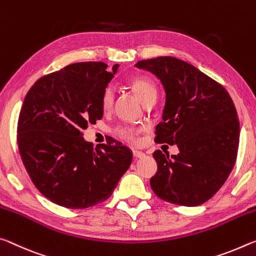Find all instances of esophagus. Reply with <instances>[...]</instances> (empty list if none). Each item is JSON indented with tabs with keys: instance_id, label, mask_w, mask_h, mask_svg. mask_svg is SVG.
Masks as SVG:
<instances>
[{
	"instance_id": "esophagus-1",
	"label": "esophagus",
	"mask_w": 256,
	"mask_h": 256,
	"mask_svg": "<svg viewBox=\"0 0 256 256\" xmlns=\"http://www.w3.org/2000/svg\"><path fill=\"white\" fill-rule=\"evenodd\" d=\"M132 156L134 158H143L145 154L143 152H140V150H132Z\"/></svg>"
}]
</instances>
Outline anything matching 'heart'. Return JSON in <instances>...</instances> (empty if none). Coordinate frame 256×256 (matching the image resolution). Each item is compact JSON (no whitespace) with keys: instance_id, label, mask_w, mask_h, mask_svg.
<instances>
[{"instance_id":"heart-1","label":"heart","mask_w":256,"mask_h":256,"mask_svg":"<svg viewBox=\"0 0 256 256\" xmlns=\"http://www.w3.org/2000/svg\"><path fill=\"white\" fill-rule=\"evenodd\" d=\"M129 85L135 92L138 98L140 100L142 103H145L146 100L156 98V87L154 85L152 80H150L148 78L144 77H137L132 78L129 82ZM114 95L116 92L112 86H108L106 90H103L102 98H100V106L104 111H108L113 106L114 102ZM116 135L122 140L129 142V143H136L137 142V132L134 128L129 127V126H121V127L116 128Z\"/></svg>"}]
</instances>
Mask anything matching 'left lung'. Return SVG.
<instances>
[{
  "instance_id": "left-lung-1",
  "label": "left lung",
  "mask_w": 256,
  "mask_h": 256,
  "mask_svg": "<svg viewBox=\"0 0 256 256\" xmlns=\"http://www.w3.org/2000/svg\"><path fill=\"white\" fill-rule=\"evenodd\" d=\"M166 90L156 142L177 145V156L153 153L158 163L150 187L166 202L198 206L220 190L234 166L240 120L224 87L194 66L172 56L138 61Z\"/></svg>"
}]
</instances>
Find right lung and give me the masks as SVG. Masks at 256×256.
Returning a JSON list of instances; mask_svg holds the SVG:
<instances>
[{
    "label": "right lung",
    "instance_id": "obj_1",
    "mask_svg": "<svg viewBox=\"0 0 256 256\" xmlns=\"http://www.w3.org/2000/svg\"><path fill=\"white\" fill-rule=\"evenodd\" d=\"M119 64L78 62L40 78L24 98L16 142L34 185L68 208L110 198L130 166L132 150L119 143L94 146L82 129L102 119L100 98Z\"/></svg>",
    "mask_w": 256,
    "mask_h": 256
}]
</instances>
